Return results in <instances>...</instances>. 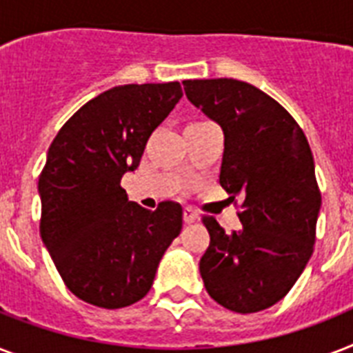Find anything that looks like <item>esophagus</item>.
I'll return each instance as SVG.
<instances>
[{
  "mask_svg": "<svg viewBox=\"0 0 353 353\" xmlns=\"http://www.w3.org/2000/svg\"><path fill=\"white\" fill-rule=\"evenodd\" d=\"M183 218H185V221H187V223H194V221L199 220L198 212L190 209V207H187V209L183 210Z\"/></svg>",
  "mask_w": 353,
  "mask_h": 353,
  "instance_id": "1",
  "label": "esophagus"
}]
</instances>
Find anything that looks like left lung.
<instances>
[{
    "label": "left lung",
    "instance_id": "left-lung-1",
    "mask_svg": "<svg viewBox=\"0 0 353 353\" xmlns=\"http://www.w3.org/2000/svg\"><path fill=\"white\" fill-rule=\"evenodd\" d=\"M183 85L223 130L220 183L243 199L238 232L203 218L210 234L199 260L205 290L231 312H262L288 295L313 252L321 192L312 150L295 119L254 85L234 79Z\"/></svg>",
    "mask_w": 353,
    "mask_h": 353
}]
</instances>
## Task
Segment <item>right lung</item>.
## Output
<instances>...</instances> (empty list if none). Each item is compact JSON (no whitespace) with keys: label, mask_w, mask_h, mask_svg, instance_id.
<instances>
[{"label":"right lung","mask_w":353,"mask_h":353,"mask_svg":"<svg viewBox=\"0 0 353 353\" xmlns=\"http://www.w3.org/2000/svg\"><path fill=\"white\" fill-rule=\"evenodd\" d=\"M181 97L179 82L112 88L80 108L49 146L38 179L40 234L69 291L88 304L117 310L141 301L181 232V205L148 210L121 187Z\"/></svg>","instance_id":"1"}]
</instances>
